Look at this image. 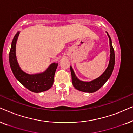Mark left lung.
Returning a JSON list of instances; mask_svg holds the SVG:
<instances>
[{
  "instance_id": "1",
  "label": "left lung",
  "mask_w": 133,
  "mask_h": 133,
  "mask_svg": "<svg viewBox=\"0 0 133 133\" xmlns=\"http://www.w3.org/2000/svg\"><path fill=\"white\" fill-rule=\"evenodd\" d=\"M107 34H108L109 39H110V60L108 66L107 67V70H105V71L99 77L91 82H88L81 81L77 79L75 74H74L72 67L70 66L72 85H73L74 88L77 89V90L86 92H95L98 90H99L105 84V82L108 81V79L110 77L114 69V63H115V54H114V48L112 45L111 39V37L109 36V34L108 33H107Z\"/></svg>"
}]
</instances>
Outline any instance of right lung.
<instances>
[{"instance_id": "right-lung-1", "label": "right lung", "mask_w": 133, "mask_h": 133, "mask_svg": "<svg viewBox=\"0 0 133 133\" xmlns=\"http://www.w3.org/2000/svg\"><path fill=\"white\" fill-rule=\"evenodd\" d=\"M19 35V32H17L14 36L9 54L10 65L12 73L16 79L31 91L41 92L49 90L53 84L54 74L58 63L51 64L43 73L28 74L23 72L18 64L16 56V44Z\"/></svg>"}]
</instances>
